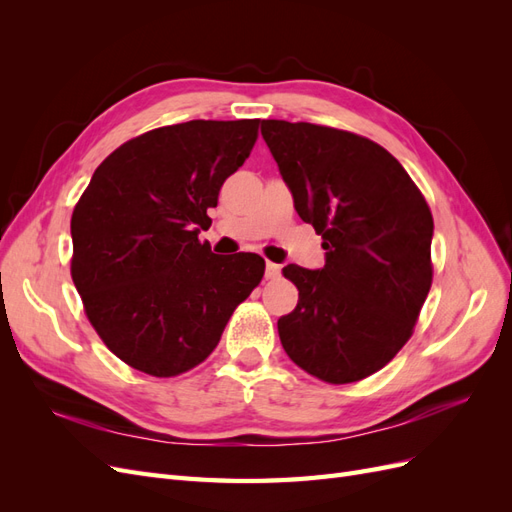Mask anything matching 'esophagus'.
<instances>
[{
    "instance_id": "esophagus-1",
    "label": "esophagus",
    "mask_w": 512,
    "mask_h": 512,
    "mask_svg": "<svg viewBox=\"0 0 512 512\" xmlns=\"http://www.w3.org/2000/svg\"><path fill=\"white\" fill-rule=\"evenodd\" d=\"M280 273H282L280 265H275V262H267V265H265V277H267V280H275V277H280Z\"/></svg>"
}]
</instances>
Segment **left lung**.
I'll return each instance as SVG.
<instances>
[{"mask_svg":"<svg viewBox=\"0 0 512 512\" xmlns=\"http://www.w3.org/2000/svg\"><path fill=\"white\" fill-rule=\"evenodd\" d=\"M262 138L299 218L322 235L324 267H284L299 303L277 320L307 374L363 380L401 350L431 288L433 218L389 151L359 134L265 119Z\"/></svg>","mask_w":512,"mask_h":512,"instance_id":"left-lung-1","label":"left lung"}]
</instances>
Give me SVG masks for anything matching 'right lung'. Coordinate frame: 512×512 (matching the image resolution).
<instances>
[{
    "instance_id": "obj_1",
    "label": "right lung",
    "mask_w": 512,
    "mask_h": 512,
    "mask_svg": "<svg viewBox=\"0 0 512 512\" xmlns=\"http://www.w3.org/2000/svg\"><path fill=\"white\" fill-rule=\"evenodd\" d=\"M260 119L145 132L115 149L74 207L72 280L89 322L123 363L170 378L203 363L265 273L258 254L198 241Z\"/></svg>"
}]
</instances>
